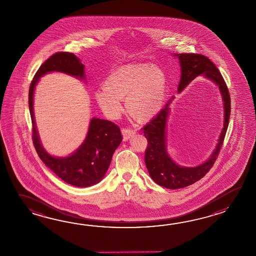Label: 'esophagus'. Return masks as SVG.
I'll list each match as a JSON object with an SVG mask.
<instances>
[{"label": "esophagus", "instance_id": "obj_1", "mask_svg": "<svg viewBox=\"0 0 256 256\" xmlns=\"http://www.w3.org/2000/svg\"><path fill=\"white\" fill-rule=\"evenodd\" d=\"M122 132L124 140V141H128L130 137H132V136L136 134V130H132L130 128H124V129H122Z\"/></svg>", "mask_w": 256, "mask_h": 256}]
</instances>
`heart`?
<instances>
[{
  "mask_svg": "<svg viewBox=\"0 0 256 256\" xmlns=\"http://www.w3.org/2000/svg\"><path fill=\"white\" fill-rule=\"evenodd\" d=\"M166 93V76L156 65H127L112 71L104 87L95 92V98L104 114L117 119L124 110L122 98L132 114L146 120L163 107Z\"/></svg>",
  "mask_w": 256,
  "mask_h": 256,
  "instance_id": "heart-1",
  "label": "heart"
}]
</instances>
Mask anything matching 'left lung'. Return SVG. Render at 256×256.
Wrapping results in <instances>:
<instances>
[{"label":"left lung","instance_id":"obj_1","mask_svg":"<svg viewBox=\"0 0 256 256\" xmlns=\"http://www.w3.org/2000/svg\"><path fill=\"white\" fill-rule=\"evenodd\" d=\"M180 60L181 76L178 87L180 93L196 76H203L216 84L222 100L224 110L223 128L218 136L217 144L210 158L204 163L196 166H182L176 163L169 156L166 142V126L170 112L172 97L164 108L149 124L144 127L148 146L146 151L144 162L148 173L156 184L169 190H178L194 184L202 178L212 168L220 151L223 140L227 132L230 114V97L228 88L220 72L212 61L200 54H174Z\"/></svg>","mask_w":256,"mask_h":256}]
</instances>
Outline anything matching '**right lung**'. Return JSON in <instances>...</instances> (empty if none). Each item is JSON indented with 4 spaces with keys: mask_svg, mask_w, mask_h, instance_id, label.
<instances>
[{
    "mask_svg": "<svg viewBox=\"0 0 256 256\" xmlns=\"http://www.w3.org/2000/svg\"><path fill=\"white\" fill-rule=\"evenodd\" d=\"M84 65L72 53L51 56L34 76L29 90V110L33 124L34 146L40 159L60 178L78 188L98 184L104 178L112 154L122 140L120 128L114 122L93 117L85 140L76 151L66 156H54L42 146L34 114V94L40 78L51 72H61L86 82Z\"/></svg>",
    "mask_w": 256,
    "mask_h": 256,
    "instance_id": "obj_1",
    "label": "right lung"
}]
</instances>
